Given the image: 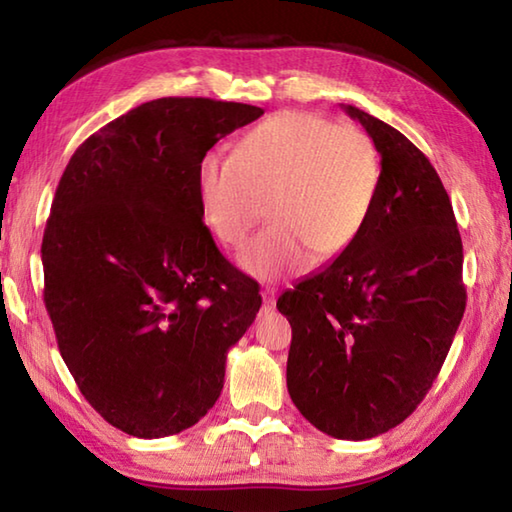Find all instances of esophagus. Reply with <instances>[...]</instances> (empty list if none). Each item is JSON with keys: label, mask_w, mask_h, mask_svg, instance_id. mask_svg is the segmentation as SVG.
I'll list each match as a JSON object with an SVG mask.
<instances>
[{"label": "esophagus", "mask_w": 512, "mask_h": 512, "mask_svg": "<svg viewBox=\"0 0 512 512\" xmlns=\"http://www.w3.org/2000/svg\"><path fill=\"white\" fill-rule=\"evenodd\" d=\"M262 298H264V311H271L275 307V298H277L275 287H266L262 291Z\"/></svg>", "instance_id": "1"}]
</instances>
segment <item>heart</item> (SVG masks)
Listing matches in <instances>:
<instances>
[{"label":"heart","mask_w":512,"mask_h":512,"mask_svg":"<svg viewBox=\"0 0 512 512\" xmlns=\"http://www.w3.org/2000/svg\"><path fill=\"white\" fill-rule=\"evenodd\" d=\"M381 185V158L359 126L287 110L241 137L235 155L207 151L196 194L210 235L237 248L264 219L271 225L239 253L257 280L302 273L314 253L336 259L366 228Z\"/></svg>","instance_id":"obj_1"}]
</instances>
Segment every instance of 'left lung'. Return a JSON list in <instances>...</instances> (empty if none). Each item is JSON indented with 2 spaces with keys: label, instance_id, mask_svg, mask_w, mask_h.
Returning <instances> with one entry per match:
<instances>
[{
  "label": "left lung",
  "instance_id": "1",
  "mask_svg": "<svg viewBox=\"0 0 512 512\" xmlns=\"http://www.w3.org/2000/svg\"><path fill=\"white\" fill-rule=\"evenodd\" d=\"M381 155L359 239L277 298L291 323L287 388L327 436L366 440L418 409L465 311L463 241L452 201L418 146L354 106Z\"/></svg>",
  "mask_w": 512,
  "mask_h": 512
}]
</instances>
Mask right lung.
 I'll return each mask as SVG.
<instances>
[{
    "mask_svg": "<svg viewBox=\"0 0 512 512\" xmlns=\"http://www.w3.org/2000/svg\"><path fill=\"white\" fill-rule=\"evenodd\" d=\"M262 115L203 97L142 103L90 135L60 178L42 237L45 307L79 391L128 436L201 420L262 307L196 194L203 155Z\"/></svg>",
    "mask_w": 512,
    "mask_h": 512,
    "instance_id": "1",
    "label": "right lung"
}]
</instances>
